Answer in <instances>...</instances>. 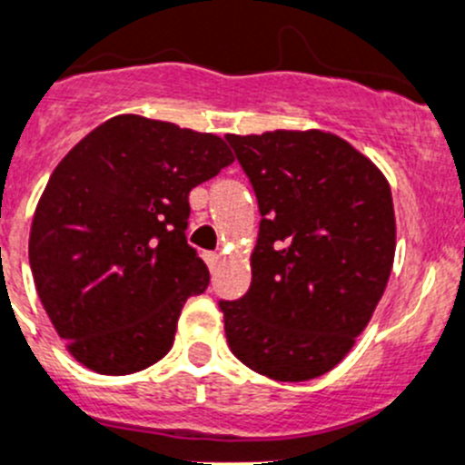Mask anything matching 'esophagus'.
Wrapping results in <instances>:
<instances>
[{"instance_id":"1","label":"esophagus","mask_w":465,"mask_h":465,"mask_svg":"<svg viewBox=\"0 0 465 465\" xmlns=\"http://www.w3.org/2000/svg\"><path fill=\"white\" fill-rule=\"evenodd\" d=\"M203 262H206V263H208V268H211V271H213V268L218 266L220 254H218V252H206V254H203Z\"/></svg>"}]
</instances>
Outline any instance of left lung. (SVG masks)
Listing matches in <instances>:
<instances>
[{
    "label": "left lung",
    "instance_id": "obj_1",
    "mask_svg": "<svg viewBox=\"0 0 465 465\" xmlns=\"http://www.w3.org/2000/svg\"><path fill=\"white\" fill-rule=\"evenodd\" d=\"M257 194L252 284L220 301L232 353L310 381L353 349L394 262L392 193L370 158L323 130L227 134Z\"/></svg>",
    "mask_w": 465,
    "mask_h": 465
}]
</instances>
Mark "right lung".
Masks as SVG:
<instances>
[{"label":"right lung","instance_id":"add662e5","mask_svg":"<svg viewBox=\"0 0 465 465\" xmlns=\"http://www.w3.org/2000/svg\"><path fill=\"white\" fill-rule=\"evenodd\" d=\"M233 163L224 140L121 114L56 164L29 236V266L77 362L142 371L173 344L181 310L211 275L188 245L190 190Z\"/></svg>","mask_w":465,"mask_h":465}]
</instances>
